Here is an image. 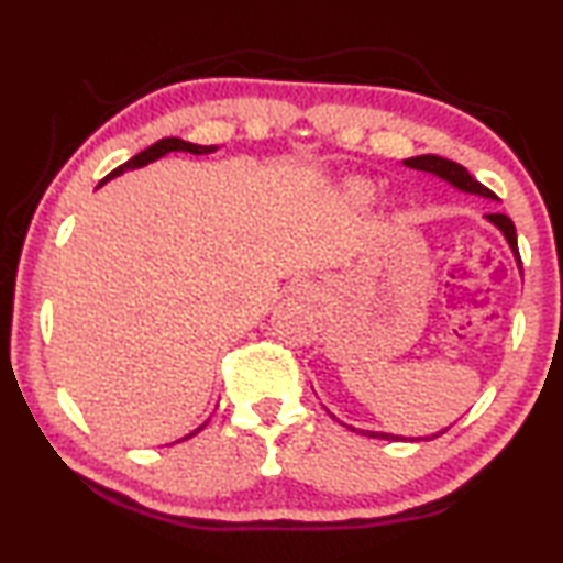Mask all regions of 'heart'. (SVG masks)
Returning <instances> with one entry per match:
<instances>
[{
	"mask_svg": "<svg viewBox=\"0 0 563 563\" xmlns=\"http://www.w3.org/2000/svg\"><path fill=\"white\" fill-rule=\"evenodd\" d=\"M352 194H355L357 198H367V196H369V190H367V186L355 184V186H352Z\"/></svg>",
	"mask_w": 563,
	"mask_h": 563,
	"instance_id": "obj_1",
	"label": "heart"
}]
</instances>
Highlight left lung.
Instances as JSON below:
<instances>
[{"label": "left lung", "mask_w": 563, "mask_h": 563, "mask_svg": "<svg viewBox=\"0 0 563 563\" xmlns=\"http://www.w3.org/2000/svg\"><path fill=\"white\" fill-rule=\"evenodd\" d=\"M405 166L417 168V170H427V174L440 176L442 180H446V184H452L454 188L464 190V194H476V196H484V198H497L487 186H482L479 180H476V178L470 174V170H466V168L460 166V164H454V161H450V158L427 154V156L407 158ZM487 221L497 225L499 231L504 233V238H507V243H509V247H511L514 258H517V265H519V271H521V255H519V245H517V228H514L511 218L504 216V213H487ZM350 430L355 432V427H350ZM444 432H446V430H444ZM444 432H440V434H444ZM362 434L377 437V440H405V437L387 434V432H362ZM440 434L419 437V440H434V437H440Z\"/></svg>", "instance_id": "left-lung-1"}]
</instances>
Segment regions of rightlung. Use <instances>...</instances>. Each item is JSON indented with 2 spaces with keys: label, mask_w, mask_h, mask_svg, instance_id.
<instances>
[{
  "label": "right lung",
  "mask_w": 563,
  "mask_h": 563,
  "mask_svg": "<svg viewBox=\"0 0 563 563\" xmlns=\"http://www.w3.org/2000/svg\"><path fill=\"white\" fill-rule=\"evenodd\" d=\"M170 151H188V154H196V156H203V154H213L216 151V146H198V144H188V141H184V139H161V141H156L154 146H148L146 151H141V154H136L133 158H129L126 164H121L119 168H113L111 174L101 180L99 186H103L107 184V180H111V178H117V176H121L123 170H131V168H141V166H146V164H151V161H156V158H161V156H166V154H170ZM206 424H201L198 427V430H194L190 434H186L184 440H188V437H194V434H198L203 430Z\"/></svg>",
  "instance_id": "obj_1"
}]
</instances>
